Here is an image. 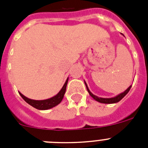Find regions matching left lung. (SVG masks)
Masks as SVG:
<instances>
[{
	"label": "left lung",
	"mask_w": 148,
	"mask_h": 148,
	"mask_svg": "<svg viewBox=\"0 0 148 148\" xmlns=\"http://www.w3.org/2000/svg\"><path fill=\"white\" fill-rule=\"evenodd\" d=\"M84 84H85L86 87H87V91H88L89 94L90 95V96L93 98V99H95V101H99V102H100V103H103V104H114V103L119 102V101H121V99H122L123 98L125 97V95H126L128 93V92L130 91V88H131V87H132V86L130 85V87H128V88L126 90H125V91H124V92H121V93L119 94V95H117L116 96H115V97H113V98H101V97H98V96H96L95 95H93V94H92V92L90 91L88 87H87V83H86L85 82H84Z\"/></svg>",
	"instance_id": "obj_1"
}]
</instances>
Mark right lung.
<instances>
[{"mask_svg": "<svg viewBox=\"0 0 148 148\" xmlns=\"http://www.w3.org/2000/svg\"><path fill=\"white\" fill-rule=\"evenodd\" d=\"M68 79H69V78H67L64 84L62 87V88L61 89V90L58 92V93L55 95V96H53V97L50 98V99H45V100H33V99H30L29 98L26 97L25 95H23L20 92H19V94H20L21 96L23 98V99L26 102L28 103L29 105L32 106L33 108H36V109L40 110L51 109V108H54V107L58 105V104H60L61 101H62L65 92H66Z\"/></svg>", "mask_w": 148, "mask_h": 148, "instance_id": "right-lung-1", "label": "right lung"}]
</instances>
